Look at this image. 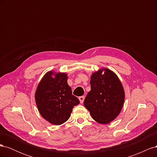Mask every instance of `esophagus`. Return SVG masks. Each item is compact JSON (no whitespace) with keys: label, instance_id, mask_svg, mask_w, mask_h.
<instances>
[{"label":"esophagus","instance_id":"34e87169","mask_svg":"<svg viewBox=\"0 0 157 157\" xmlns=\"http://www.w3.org/2000/svg\"><path fill=\"white\" fill-rule=\"evenodd\" d=\"M78 99H79V101H80V103H82L84 100V96H80L78 98Z\"/></svg>","mask_w":157,"mask_h":157}]
</instances>
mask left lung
<instances>
[{"instance_id":"8db88e82","label":"left lung","mask_w":157,"mask_h":157,"mask_svg":"<svg viewBox=\"0 0 157 157\" xmlns=\"http://www.w3.org/2000/svg\"><path fill=\"white\" fill-rule=\"evenodd\" d=\"M91 90L84 101L93 119L109 124L119 115L124 105L125 92L118 76L113 71L101 68L92 74Z\"/></svg>"}]
</instances>
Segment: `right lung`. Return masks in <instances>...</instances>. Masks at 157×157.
Masks as SVG:
<instances>
[{"label": "right lung", "mask_w": 157, "mask_h": 157, "mask_svg": "<svg viewBox=\"0 0 157 157\" xmlns=\"http://www.w3.org/2000/svg\"><path fill=\"white\" fill-rule=\"evenodd\" d=\"M67 74L50 71L38 84L35 102L41 116L50 124L61 125L67 121L78 99L72 94Z\"/></svg>", "instance_id": "1"}]
</instances>
